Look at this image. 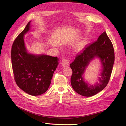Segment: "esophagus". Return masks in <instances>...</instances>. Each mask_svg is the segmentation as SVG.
<instances>
[{
  "instance_id": "esophagus-1",
  "label": "esophagus",
  "mask_w": 126,
  "mask_h": 126,
  "mask_svg": "<svg viewBox=\"0 0 126 126\" xmlns=\"http://www.w3.org/2000/svg\"><path fill=\"white\" fill-rule=\"evenodd\" d=\"M62 66H63V67L68 66L69 64V60H68V59L67 58H66V57L64 56L63 57V58H62Z\"/></svg>"
}]
</instances>
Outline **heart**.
Segmentation results:
<instances>
[{"instance_id":"b5f03b06","label":"heart","mask_w":126,"mask_h":126,"mask_svg":"<svg viewBox=\"0 0 126 126\" xmlns=\"http://www.w3.org/2000/svg\"><path fill=\"white\" fill-rule=\"evenodd\" d=\"M83 46V45H80V46H79V49H81Z\"/></svg>"}]
</instances>
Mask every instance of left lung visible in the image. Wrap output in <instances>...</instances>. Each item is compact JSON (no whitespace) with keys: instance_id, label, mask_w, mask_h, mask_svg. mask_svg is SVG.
I'll return each instance as SVG.
<instances>
[{"instance_id":"left-lung-1","label":"left lung","mask_w":126,"mask_h":126,"mask_svg":"<svg viewBox=\"0 0 126 126\" xmlns=\"http://www.w3.org/2000/svg\"><path fill=\"white\" fill-rule=\"evenodd\" d=\"M95 56L98 57L102 64V72L98 81L94 85L86 83L82 78L85 68ZM115 61L113 45L105 32L99 36L97 41L87 45L76 56L70 63L72 70L71 84L72 88L78 94L91 97L102 90L107 85L111 75Z\"/></svg>"}]
</instances>
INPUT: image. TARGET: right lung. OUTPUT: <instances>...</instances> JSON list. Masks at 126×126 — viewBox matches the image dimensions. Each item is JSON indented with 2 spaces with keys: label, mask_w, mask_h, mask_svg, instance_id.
Instances as JSON below:
<instances>
[{
  "label": "right lung",
  "mask_w": 126,
  "mask_h": 126,
  "mask_svg": "<svg viewBox=\"0 0 126 126\" xmlns=\"http://www.w3.org/2000/svg\"><path fill=\"white\" fill-rule=\"evenodd\" d=\"M29 21L15 39L11 50L14 79L25 93L39 96L47 91L54 71L58 64L56 57L29 54L26 51L24 35L30 28Z\"/></svg>",
  "instance_id": "right-lung-1"
}]
</instances>
